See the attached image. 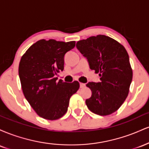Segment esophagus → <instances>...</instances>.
I'll return each instance as SVG.
<instances>
[{
	"label": "esophagus",
	"mask_w": 149,
	"mask_h": 149,
	"mask_svg": "<svg viewBox=\"0 0 149 149\" xmlns=\"http://www.w3.org/2000/svg\"><path fill=\"white\" fill-rule=\"evenodd\" d=\"M85 83H80V88H85Z\"/></svg>",
	"instance_id": "esophagus-1"
}]
</instances>
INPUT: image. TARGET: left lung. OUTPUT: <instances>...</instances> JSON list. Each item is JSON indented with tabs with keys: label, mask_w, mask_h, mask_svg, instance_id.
<instances>
[{
	"label": "left lung",
	"mask_w": 149,
	"mask_h": 149,
	"mask_svg": "<svg viewBox=\"0 0 149 149\" xmlns=\"http://www.w3.org/2000/svg\"><path fill=\"white\" fill-rule=\"evenodd\" d=\"M76 47L88 59L90 68L99 73L100 83L86 85L92 96L85 101L89 110L108 116L121 107L129 93L132 69L124 46L104 35L91 36L77 42Z\"/></svg>",
	"instance_id": "obj_1"
}]
</instances>
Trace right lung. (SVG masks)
I'll list each match as a JSON object with an SVG mask.
<instances>
[{
	"instance_id": "obj_1",
	"label": "right lung",
	"mask_w": 149,
	"mask_h": 149,
	"mask_svg": "<svg viewBox=\"0 0 149 149\" xmlns=\"http://www.w3.org/2000/svg\"><path fill=\"white\" fill-rule=\"evenodd\" d=\"M76 42L38 40L22 55L19 76L25 98L40 117L54 120L67 112L69 100L78 91V81L69 83L54 77L64 70L65 54Z\"/></svg>"
}]
</instances>
